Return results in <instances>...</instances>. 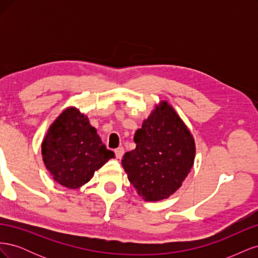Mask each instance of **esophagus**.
Masks as SVG:
<instances>
[{
	"instance_id": "1",
	"label": "esophagus",
	"mask_w": 258,
	"mask_h": 258,
	"mask_svg": "<svg viewBox=\"0 0 258 258\" xmlns=\"http://www.w3.org/2000/svg\"><path fill=\"white\" fill-rule=\"evenodd\" d=\"M114 152H115V156H116V158L120 159V158L122 157L123 153H124V150H123L122 147H118V148H116V150H115Z\"/></svg>"
}]
</instances>
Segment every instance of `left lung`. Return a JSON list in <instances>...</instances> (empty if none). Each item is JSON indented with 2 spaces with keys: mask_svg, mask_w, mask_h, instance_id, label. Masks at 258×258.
Returning <instances> with one entry per match:
<instances>
[{
  "mask_svg": "<svg viewBox=\"0 0 258 258\" xmlns=\"http://www.w3.org/2000/svg\"><path fill=\"white\" fill-rule=\"evenodd\" d=\"M134 140L136 148L121 159L130 183L146 201L168 198L181 187L194 165L196 148L189 130L163 101Z\"/></svg>",
  "mask_w": 258,
  "mask_h": 258,
  "instance_id": "1",
  "label": "left lung"
}]
</instances>
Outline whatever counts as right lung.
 <instances>
[{"label": "right lung", "instance_id": "add662e5", "mask_svg": "<svg viewBox=\"0 0 258 258\" xmlns=\"http://www.w3.org/2000/svg\"><path fill=\"white\" fill-rule=\"evenodd\" d=\"M42 155L54 181L72 189L90 181L95 171L115 156L102 144L87 117L74 107L67 108L51 123Z\"/></svg>", "mask_w": 258, "mask_h": 258}]
</instances>
